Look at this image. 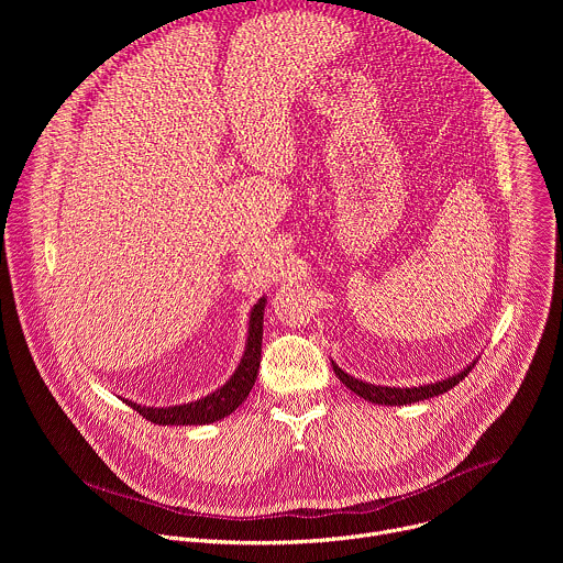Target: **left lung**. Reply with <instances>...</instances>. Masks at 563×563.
Segmentation results:
<instances>
[{
	"label": "left lung",
	"mask_w": 563,
	"mask_h": 563,
	"mask_svg": "<svg viewBox=\"0 0 563 563\" xmlns=\"http://www.w3.org/2000/svg\"><path fill=\"white\" fill-rule=\"evenodd\" d=\"M474 365H470L467 369H463L461 374L456 376H450L445 380H439V383H430V385H421V387H383V385H372V383H363L350 374H345L339 365H334V374L341 378L343 385H347L354 394L363 396L365 400H372V404H378V406H408V404H417V400H423V398H432V396H439L448 389H452L459 380H463L467 376V372L472 369Z\"/></svg>",
	"instance_id": "left-lung-1"
}]
</instances>
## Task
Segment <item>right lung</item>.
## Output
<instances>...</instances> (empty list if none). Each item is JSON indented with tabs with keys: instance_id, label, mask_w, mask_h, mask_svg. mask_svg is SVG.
<instances>
[{
	"instance_id": "add662e5",
	"label": "right lung",
	"mask_w": 563,
	"mask_h": 563,
	"mask_svg": "<svg viewBox=\"0 0 563 563\" xmlns=\"http://www.w3.org/2000/svg\"><path fill=\"white\" fill-rule=\"evenodd\" d=\"M263 313H265V298H261L258 305H254L252 309L250 336H247L243 361H240L235 374L213 394L196 400V404L176 406V408H142L131 404V400H126V404L155 426H205V423L224 419L240 404H243L256 383L258 367H261V350H263Z\"/></svg>"
}]
</instances>
